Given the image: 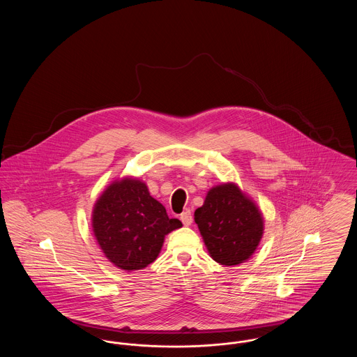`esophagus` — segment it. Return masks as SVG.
Here are the masks:
<instances>
[{
    "instance_id": "esophagus-1",
    "label": "esophagus",
    "mask_w": 357,
    "mask_h": 357,
    "mask_svg": "<svg viewBox=\"0 0 357 357\" xmlns=\"http://www.w3.org/2000/svg\"><path fill=\"white\" fill-rule=\"evenodd\" d=\"M181 221L183 222L185 226L191 225V222H192V214H191L190 210H186V211H183V213L181 214Z\"/></svg>"
}]
</instances>
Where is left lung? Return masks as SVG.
Instances as JSON below:
<instances>
[{
	"label": "left lung",
	"instance_id": "left-lung-1",
	"mask_svg": "<svg viewBox=\"0 0 357 357\" xmlns=\"http://www.w3.org/2000/svg\"><path fill=\"white\" fill-rule=\"evenodd\" d=\"M210 257L225 266L246 262L264 236V217L237 183L211 187L194 213Z\"/></svg>",
	"mask_w": 357,
	"mask_h": 357
}]
</instances>
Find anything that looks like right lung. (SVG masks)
Segmentation results:
<instances>
[{"instance_id":"add662e5","label":"right lung","mask_w":357,"mask_h":357,"mask_svg":"<svg viewBox=\"0 0 357 357\" xmlns=\"http://www.w3.org/2000/svg\"><path fill=\"white\" fill-rule=\"evenodd\" d=\"M182 227L147 185L132 176L114 181L93 204L92 231L104 255L126 272L149 266L160 253L165 237Z\"/></svg>"}]
</instances>
